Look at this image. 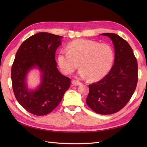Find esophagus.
Returning <instances> with one entry per match:
<instances>
[{
	"label": "esophagus",
	"mask_w": 147,
	"mask_h": 147,
	"mask_svg": "<svg viewBox=\"0 0 147 147\" xmlns=\"http://www.w3.org/2000/svg\"><path fill=\"white\" fill-rule=\"evenodd\" d=\"M72 84H73L74 86H80L82 85V83L80 82H78L76 80H73L72 81Z\"/></svg>",
	"instance_id": "1"
}]
</instances>
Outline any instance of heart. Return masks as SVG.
Masks as SVG:
<instances>
[{"label":"heart","mask_w":147,"mask_h":147,"mask_svg":"<svg viewBox=\"0 0 147 147\" xmlns=\"http://www.w3.org/2000/svg\"><path fill=\"white\" fill-rule=\"evenodd\" d=\"M67 49L57 56L58 65L64 74L73 73L80 63L79 75L97 82L107 75L113 65L114 51L107 43L78 39L69 43Z\"/></svg>","instance_id":"b5f03b06"}]
</instances>
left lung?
Returning <instances> with one entry per match:
<instances>
[{
	"instance_id": "left-lung-1",
	"label": "left lung",
	"mask_w": 147,
	"mask_h": 147,
	"mask_svg": "<svg viewBox=\"0 0 147 147\" xmlns=\"http://www.w3.org/2000/svg\"><path fill=\"white\" fill-rule=\"evenodd\" d=\"M101 35L113 42L114 64L107 76L89 85L86 102L96 113L112 114L121 110L131 98L138 82V63L125 40L115 33Z\"/></svg>"
}]
</instances>
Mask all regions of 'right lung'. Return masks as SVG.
Here are the masks:
<instances>
[{
    "mask_svg": "<svg viewBox=\"0 0 147 147\" xmlns=\"http://www.w3.org/2000/svg\"><path fill=\"white\" fill-rule=\"evenodd\" d=\"M62 36L46 32L31 36L18 50L11 68L14 94L20 104L36 115L51 112L62 100L70 86L71 79L61 74L55 59ZM37 67L41 72V83L36 90L27 88V73Z\"/></svg>",
    "mask_w": 147,
    "mask_h": 147,
    "instance_id": "add662e5",
    "label": "right lung"
}]
</instances>
